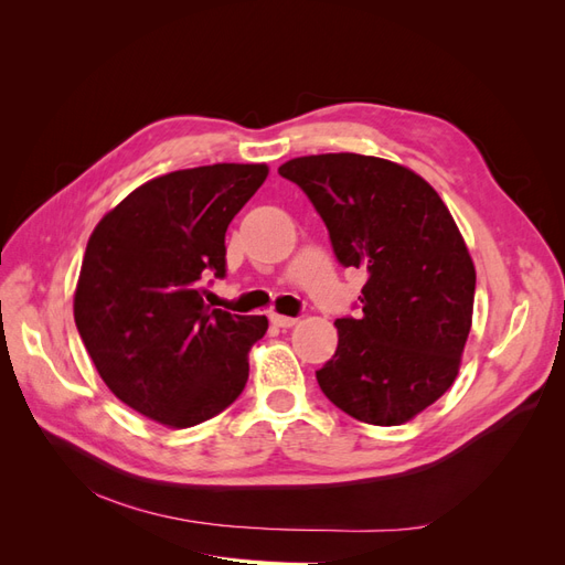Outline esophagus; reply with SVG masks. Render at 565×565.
Wrapping results in <instances>:
<instances>
[{
    "mask_svg": "<svg viewBox=\"0 0 565 565\" xmlns=\"http://www.w3.org/2000/svg\"><path fill=\"white\" fill-rule=\"evenodd\" d=\"M270 322L276 324V328H292V324L297 322V318H292V316H280V313H270Z\"/></svg>",
    "mask_w": 565,
    "mask_h": 565,
    "instance_id": "1",
    "label": "esophagus"
}]
</instances>
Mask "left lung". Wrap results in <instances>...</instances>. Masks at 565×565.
<instances>
[{"label": "left lung", "instance_id": "1", "mask_svg": "<svg viewBox=\"0 0 565 565\" xmlns=\"http://www.w3.org/2000/svg\"><path fill=\"white\" fill-rule=\"evenodd\" d=\"M280 177L309 195L341 266L367 270L358 318L316 380L347 415L398 426L446 393L471 330L476 270L434 188L407 167L355 152L295 158Z\"/></svg>", "mask_w": 565, "mask_h": 565}]
</instances>
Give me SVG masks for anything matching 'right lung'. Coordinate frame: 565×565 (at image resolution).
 I'll use <instances>...</instances> for the list:
<instances>
[{"mask_svg":"<svg viewBox=\"0 0 565 565\" xmlns=\"http://www.w3.org/2000/svg\"><path fill=\"white\" fill-rule=\"evenodd\" d=\"M266 177V164L179 169L94 228L75 324L100 380L136 413L188 429L243 393L268 320L210 309L202 285L226 276V228Z\"/></svg>","mask_w":565,"mask_h":565,"instance_id":"1","label":"right lung"}]
</instances>
